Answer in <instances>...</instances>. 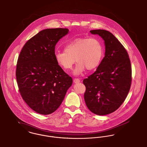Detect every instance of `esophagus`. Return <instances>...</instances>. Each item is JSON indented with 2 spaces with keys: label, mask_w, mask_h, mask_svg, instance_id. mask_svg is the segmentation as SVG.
<instances>
[{
  "label": "esophagus",
  "mask_w": 147,
  "mask_h": 147,
  "mask_svg": "<svg viewBox=\"0 0 147 147\" xmlns=\"http://www.w3.org/2000/svg\"><path fill=\"white\" fill-rule=\"evenodd\" d=\"M74 82L75 84H78V83H79V82H80V80L79 78H74Z\"/></svg>",
  "instance_id": "34e87169"
}]
</instances>
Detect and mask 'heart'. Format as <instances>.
Here are the masks:
<instances>
[{"label": "heart", "instance_id": "1", "mask_svg": "<svg viewBox=\"0 0 147 147\" xmlns=\"http://www.w3.org/2000/svg\"><path fill=\"white\" fill-rule=\"evenodd\" d=\"M102 56L103 48L98 39L78 38L67 43L65 51L57 52L55 59L59 66L65 71L71 69L76 61L78 63L73 74L78 76L86 68L88 70L96 69L100 65Z\"/></svg>", "mask_w": 147, "mask_h": 147}]
</instances>
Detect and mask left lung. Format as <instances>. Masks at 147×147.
<instances>
[{
    "instance_id": "obj_1",
    "label": "left lung",
    "mask_w": 147,
    "mask_h": 147,
    "mask_svg": "<svg viewBox=\"0 0 147 147\" xmlns=\"http://www.w3.org/2000/svg\"><path fill=\"white\" fill-rule=\"evenodd\" d=\"M104 40L105 57L96 71L85 78L84 99L88 109L98 115L112 113L123 103L131 82V68L127 51L106 30H90Z\"/></svg>"
}]
</instances>
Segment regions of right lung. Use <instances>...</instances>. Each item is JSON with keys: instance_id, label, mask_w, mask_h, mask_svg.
Instances as JSON below:
<instances>
[{"instance_id": "1", "label": "right lung", "mask_w": 147, "mask_h": 147, "mask_svg": "<svg viewBox=\"0 0 147 147\" xmlns=\"http://www.w3.org/2000/svg\"><path fill=\"white\" fill-rule=\"evenodd\" d=\"M67 28L42 30L28 40L18 59L16 78L20 95L33 110L42 115L55 111L72 78L57 65L55 46L69 33Z\"/></svg>"}]
</instances>
